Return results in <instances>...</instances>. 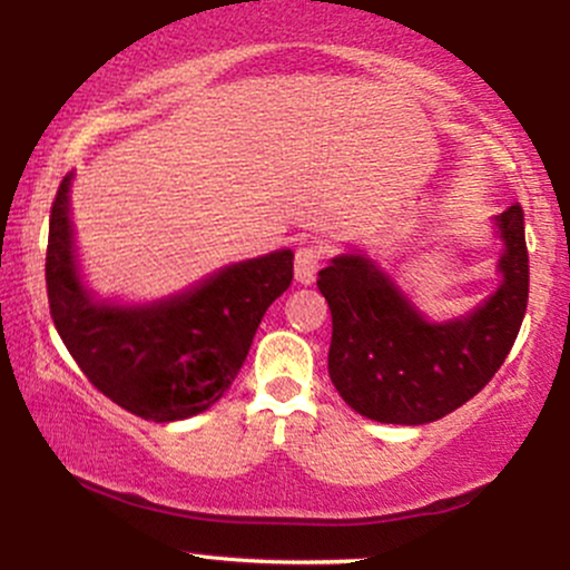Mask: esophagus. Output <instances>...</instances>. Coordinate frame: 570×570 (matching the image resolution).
I'll use <instances>...</instances> for the list:
<instances>
[{"label":"esophagus","mask_w":570,"mask_h":570,"mask_svg":"<svg viewBox=\"0 0 570 570\" xmlns=\"http://www.w3.org/2000/svg\"><path fill=\"white\" fill-rule=\"evenodd\" d=\"M322 259H324V248L318 244H303L297 246V252H294V276H297L299 284H311L313 278H316L318 267H322Z\"/></svg>","instance_id":"obj_1"}]
</instances>
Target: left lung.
Wrapping results in <instances>:
<instances>
[{
    "mask_svg": "<svg viewBox=\"0 0 570 570\" xmlns=\"http://www.w3.org/2000/svg\"><path fill=\"white\" fill-rule=\"evenodd\" d=\"M522 206L499 217L507 252L501 289L472 316L423 322L370 259H332L318 289L332 311L330 377L345 404L377 423L440 421L480 394L512 351L528 307V246Z\"/></svg>",
    "mask_w": 570,
    "mask_h": 570,
    "instance_id": "8db88e82",
    "label": "left lung"
}]
</instances>
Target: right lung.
Here are the masks:
<instances>
[{"mask_svg":"<svg viewBox=\"0 0 570 570\" xmlns=\"http://www.w3.org/2000/svg\"><path fill=\"white\" fill-rule=\"evenodd\" d=\"M63 176L50 208V316L82 375L122 410L168 423L198 415L230 389L265 311L292 284L289 248L230 265L153 307L94 303L77 276Z\"/></svg>","mask_w":570,"mask_h":570,"instance_id":"right-lung-1","label":"right lung"}]
</instances>
